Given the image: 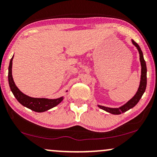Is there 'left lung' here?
<instances>
[{
  "instance_id": "1",
  "label": "left lung",
  "mask_w": 157,
  "mask_h": 157,
  "mask_svg": "<svg viewBox=\"0 0 157 157\" xmlns=\"http://www.w3.org/2000/svg\"><path fill=\"white\" fill-rule=\"evenodd\" d=\"M132 43L134 46L136 47V49L138 50V53H139L140 57V63H141V80H140V84L138 86V89L137 91H136V94L130 99L129 101H128L125 104H124L123 105L119 107H105V106L99 105L97 106L99 108L103 109L107 113L113 114V115H120V114L125 113V112L129 110L130 109L133 108V107L137 105V103L141 99V97L143 96L144 93L145 92L146 88V83H147V78H146V74H147V68H146V61L144 58V55L143 52L141 51V49L140 48L139 45L134 41V40H131Z\"/></svg>"
}]
</instances>
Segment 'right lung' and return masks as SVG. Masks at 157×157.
Here are the masks:
<instances>
[{"label": "right lung", "instance_id": "obj_1", "mask_svg": "<svg viewBox=\"0 0 157 157\" xmlns=\"http://www.w3.org/2000/svg\"><path fill=\"white\" fill-rule=\"evenodd\" d=\"M13 56L10 60L9 66V75H8L9 83L12 93L21 105L32 109V110L36 112V113H43V112H45L48 109L53 108L54 107L59 105L61 101L63 100L64 97H59L57 99L34 98V97H29L22 93L16 86L13 76H12V64H13L12 61H13Z\"/></svg>", "mask_w": 157, "mask_h": 157}]
</instances>
